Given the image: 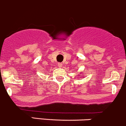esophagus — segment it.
<instances>
[{
  "instance_id": "1",
  "label": "esophagus",
  "mask_w": 126,
  "mask_h": 126,
  "mask_svg": "<svg viewBox=\"0 0 126 126\" xmlns=\"http://www.w3.org/2000/svg\"><path fill=\"white\" fill-rule=\"evenodd\" d=\"M58 66H59V67H62V66H63V63H58Z\"/></svg>"
}]
</instances>
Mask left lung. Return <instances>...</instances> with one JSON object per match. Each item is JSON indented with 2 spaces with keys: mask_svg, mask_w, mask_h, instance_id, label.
Listing matches in <instances>:
<instances>
[{
  "mask_svg": "<svg viewBox=\"0 0 126 126\" xmlns=\"http://www.w3.org/2000/svg\"><path fill=\"white\" fill-rule=\"evenodd\" d=\"M80 74H81V73H79V75H80ZM78 77H83V76H82V75H78Z\"/></svg>",
  "mask_w": 126,
  "mask_h": 126,
  "instance_id": "1",
  "label": "left lung"
}]
</instances>
